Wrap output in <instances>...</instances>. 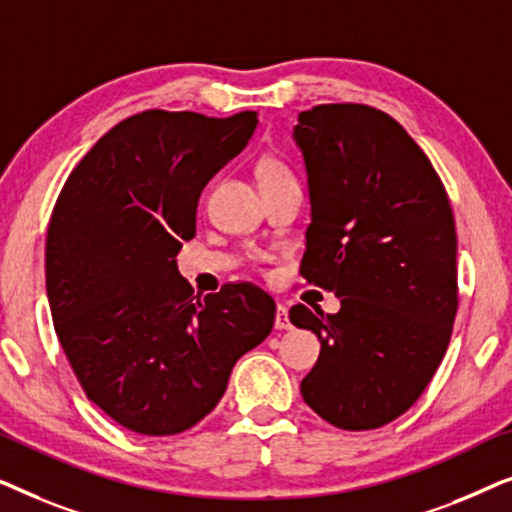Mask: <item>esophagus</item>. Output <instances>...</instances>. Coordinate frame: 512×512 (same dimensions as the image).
I'll list each match as a JSON object with an SVG mask.
<instances>
[{
	"mask_svg": "<svg viewBox=\"0 0 512 512\" xmlns=\"http://www.w3.org/2000/svg\"><path fill=\"white\" fill-rule=\"evenodd\" d=\"M275 328L277 331H291L293 324L289 319V310L284 305H277V314H275Z\"/></svg>",
	"mask_w": 512,
	"mask_h": 512,
	"instance_id": "obj_1",
	"label": "esophagus"
}]
</instances>
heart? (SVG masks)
I'll list each match as a JSON object with an SVG mask.
<instances>
[{
	"instance_id": "obj_1",
	"label": "heart",
	"mask_w": 512,
	"mask_h": 512,
	"mask_svg": "<svg viewBox=\"0 0 512 512\" xmlns=\"http://www.w3.org/2000/svg\"><path fill=\"white\" fill-rule=\"evenodd\" d=\"M286 177H291L289 167L279 163L277 158H263L261 163H258V179H261V186L272 184V181H279V179H286Z\"/></svg>"
}]
</instances>
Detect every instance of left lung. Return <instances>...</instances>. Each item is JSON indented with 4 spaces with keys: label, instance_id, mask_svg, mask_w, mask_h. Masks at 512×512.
I'll return each instance as SVG.
<instances>
[{
    "label": "left lung",
    "instance_id": "1",
    "mask_svg": "<svg viewBox=\"0 0 512 512\" xmlns=\"http://www.w3.org/2000/svg\"><path fill=\"white\" fill-rule=\"evenodd\" d=\"M312 223L300 275L340 298L338 314L293 305L321 342L300 382L328 424L368 431L422 396L457 314V233L445 186L401 123L366 104L300 111Z\"/></svg>",
    "mask_w": 512,
    "mask_h": 512
}]
</instances>
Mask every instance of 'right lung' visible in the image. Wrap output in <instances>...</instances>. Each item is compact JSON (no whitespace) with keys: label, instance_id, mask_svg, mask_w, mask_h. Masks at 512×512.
<instances>
[{"label":"right lung","instance_id":"obj_1","mask_svg":"<svg viewBox=\"0 0 512 512\" xmlns=\"http://www.w3.org/2000/svg\"><path fill=\"white\" fill-rule=\"evenodd\" d=\"M256 125V111H142L81 158L55 202L46 240L55 333L86 396L128 431L174 436L198 424L275 324V300L258 286L198 298L174 261L195 235L202 188Z\"/></svg>","mask_w":512,"mask_h":512}]
</instances>
